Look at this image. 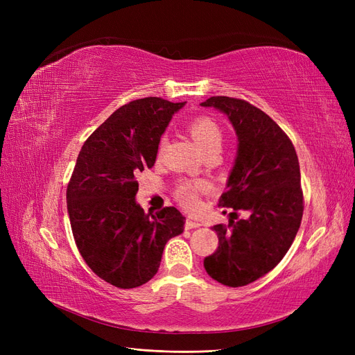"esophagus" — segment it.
Listing matches in <instances>:
<instances>
[{
    "label": "esophagus",
    "mask_w": 355,
    "mask_h": 355,
    "mask_svg": "<svg viewBox=\"0 0 355 355\" xmlns=\"http://www.w3.org/2000/svg\"><path fill=\"white\" fill-rule=\"evenodd\" d=\"M201 225H202V223H201L200 220H194V219L188 218L187 222H185V228H187V230H194V228H200Z\"/></svg>",
    "instance_id": "esophagus-1"
}]
</instances>
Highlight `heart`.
Here are the masks:
<instances>
[{
  "label": "heart",
  "instance_id": "obj_1",
  "mask_svg": "<svg viewBox=\"0 0 355 355\" xmlns=\"http://www.w3.org/2000/svg\"><path fill=\"white\" fill-rule=\"evenodd\" d=\"M188 132L191 137L204 154L219 153L223 141V133L219 124L209 116H198L191 120L188 124ZM164 145V139H161L159 146ZM202 188V184L198 182H180L176 187L178 201L188 210H196L198 207V192Z\"/></svg>",
  "mask_w": 355,
  "mask_h": 355
}]
</instances>
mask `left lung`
I'll return each instance as SVG.
<instances>
[{"mask_svg":"<svg viewBox=\"0 0 355 355\" xmlns=\"http://www.w3.org/2000/svg\"><path fill=\"white\" fill-rule=\"evenodd\" d=\"M201 106L228 116L239 139L237 157L219 206L249 211L247 219L214 225L219 247L204 259L207 274L225 286L256 282L292 245L304 213L299 161L292 141L270 115L249 102L213 96Z\"/></svg>","mask_w":355,"mask_h":355,"instance_id":"obj_1","label":"left lung"}]
</instances>
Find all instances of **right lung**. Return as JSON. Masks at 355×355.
<instances>
[{"label": "right lung", "mask_w": 355, "mask_h": 355, "mask_svg": "<svg viewBox=\"0 0 355 355\" xmlns=\"http://www.w3.org/2000/svg\"><path fill=\"white\" fill-rule=\"evenodd\" d=\"M185 102L145 98L118 108L84 142L67 189L75 244L90 270L120 288L157 274L166 243L184 232L176 207L155 214L136 202V175L155 163L171 116Z\"/></svg>", "instance_id": "right-lung-1"}]
</instances>
